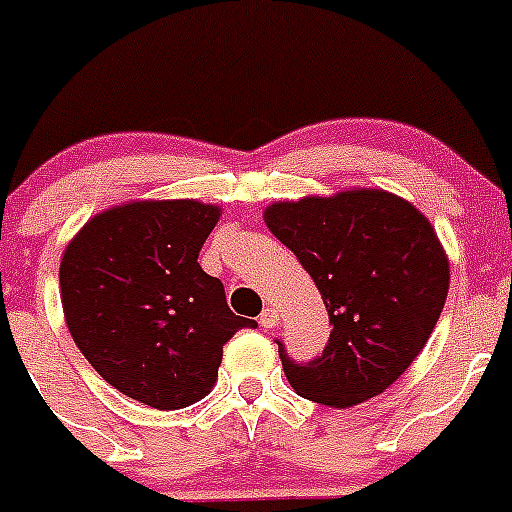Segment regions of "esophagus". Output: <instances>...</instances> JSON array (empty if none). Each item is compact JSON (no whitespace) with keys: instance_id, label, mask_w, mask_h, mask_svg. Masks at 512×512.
<instances>
[{"instance_id":"1","label":"esophagus","mask_w":512,"mask_h":512,"mask_svg":"<svg viewBox=\"0 0 512 512\" xmlns=\"http://www.w3.org/2000/svg\"><path fill=\"white\" fill-rule=\"evenodd\" d=\"M277 323H279V315H277V310H274V307H266V310L259 315L261 328H274Z\"/></svg>"}]
</instances>
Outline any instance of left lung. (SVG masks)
<instances>
[{"label":"left lung","instance_id":"left-lung-1","mask_svg":"<svg viewBox=\"0 0 512 512\" xmlns=\"http://www.w3.org/2000/svg\"><path fill=\"white\" fill-rule=\"evenodd\" d=\"M264 223L300 259L333 330L297 364L277 341L297 395L351 408L379 395L423 351L449 295V259L428 217L384 189L274 202Z\"/></svg>","mask_w":512,"mask_h":512}]
</instances>
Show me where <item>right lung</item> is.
Returning a JSON list of instances; mask_svg holds the SVG:
<instances>
[{"label":"right lung","mask_w":512,"mask_h":512,"mask_svg":"<svg viewBox=\"0 0 512 512\" xmlns=\"http://www.w3.org/2000/svg\"><path fill=\"white\" fill-rule=\"evenodd\" d=\"M220 207L128 202L94 215L61 259L66 325L94 372L156 410L202 400L223 346L256 320L233 315L225 287L197 264Z\"/></svg>","instance_id":"obj_1"}]
</instances>
